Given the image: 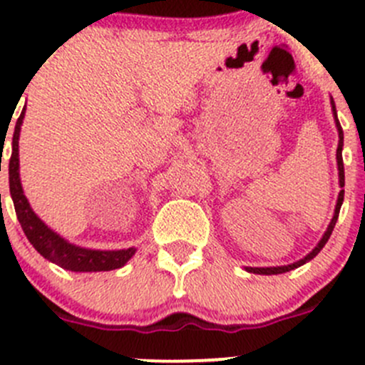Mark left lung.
I'll use <instances>...</instances> for the list:
<instances>
[{
    "mask_svg": "<svg viewBox=\"0 0 365 365\" xmlns=\"http://www.w3.org/2000/svg\"><path fill=\"white\" fill-rule=\"evenodd\" d=\"M330 104H332L334 120H336L337 134H339V145H337L336 159H337V169H339V187H341L339 196H337L336 210H334V217H332V220H330L329 227H327V231H325V233H323L322 240L318 242V245H316V247L312 249V251L309 252L307 256H305V257H302V259L295 261V263L282 264V267H245V270L251 272V274H259V275H277V274H284V272H289V270H295V268L302 267V264H305V263H307V261H311L312 257H314V256H318V252L322 251L323 247H325V244H327V242H329L330 235H332L334 226H336V222H337V217H339L341 205H342V201H344V190H342V187H344V164H342V141H344V134H342L341 123H339V120H337V111H336V104H334V98H330Z\"/></svg>",
    "mask_w": 365,
    "mask_h": 365,
    "instance_id": "1",
    "label": "left lung"
}]
</instances>
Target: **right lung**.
I'll return each mask as SVG.
<instances>
[{
    "label": "right lung",
    "instance_id": "obj_1",
    "mask_svg": "<svg viewBox=\"0 0 365 365\" xmlns=\"http://www.w3.org/2000/svg\"><path fill=\"white\" fill-rule=\"evenodd\" d=\"M26 106L16 121V130L12 138V157L9 160V182L10 196L16 206L17 219L21 227L28 237L29 244L42 254L46 259L70 272H109L121 268L135 254V247L120 249V251H101V249L79 247L70 244L61 235L51 230L29 206L28 197L24 196L19 176V135L23 125Z\"/></svg>",
    "mask_w": 365,
    "mask_h": 365
}]
</instances>
